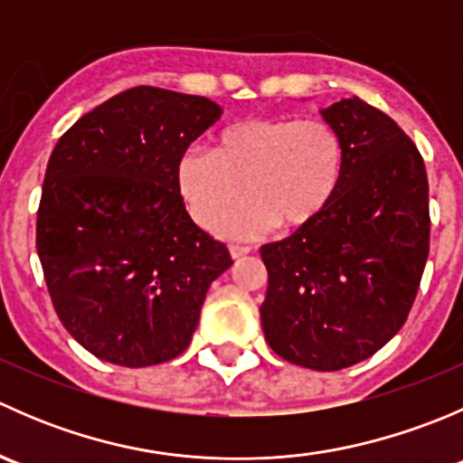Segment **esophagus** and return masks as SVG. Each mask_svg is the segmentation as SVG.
<instances>
[{
	"mask_svg": "<svg viewBox=\"0 0 463 463\" xmlns=\"http://www.w3.org/2000/svg\"><path fill=\"white\" fill-rule=\"evenodd\" d=\"M249 253H250L249 246H237V244H232V246H231V255H232V260H240V258H244V255H249Z\"/></svg>",
	"mask_w": 463,
	"mask_h": 463,
	"instance_id": "34e87169",
	"label": "esophagus"
}]
</instances>
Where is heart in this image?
<instances>
[{
	"label": "heart",
	"mask_w": 463,
	"mask_h": 463,
	"mask_svg": "<svg viewBox=\"0 0 463 463\" xmlns=\"http://www.w3.org/2000/svg\"><path fill=\"white\" fill-rule=\"evenodd\" d=\"M176 190L190 217L231 237H258L278 223L284 231L311 226L326 213L345 176V141L325 118H246L214 138L213 152L185 149L176 161Z\"/></svg>",
	"instance_id": "obj_1"
}]
</instances>
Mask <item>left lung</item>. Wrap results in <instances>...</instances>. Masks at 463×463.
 <instances>
[{
	"label": "left lung",
	"instance_id": "1",
	"mask_svg": "<svg viewBox=\"0 0 463 463\" xmlns=\"http://www.w3.org/2000/svg\"><path fill=\"white\" fill-rule=\"evenodd\" d=\"M322 118L345 141V176L318 222L260 249L266 343L284 361L335 372L365 361L403 326L430 250L428 175L387 114L343 98Z\"/></svg>",
	"mask_w": 463,
	"mask_h": 463
}]
</instances>
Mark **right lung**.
Returning <instances> with one entry per match:
<instances>
[{
	"label": "right lung",
	"instance_id": "1",
	"mask_svg": "<svg viewBox=\"0 0 463 463\" xmlns=\"http://www.w3.org/2000/svg\"><path fill=\"white\" fill-rule=\"evenodd\" d=\"M222 107L134 87L62 134L37 210V255L58 318L100 361L147 367L193 340L226 244L190 219L176 161Z\"/></svg>",
	"mask_w": 463,
	"mask_h": 463
}]
</instances>
